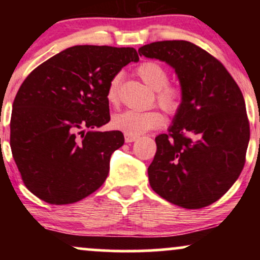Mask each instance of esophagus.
Wrapping results in <instances>:
<instances>
[{
    "mask_svg": "<svg viewBox=\"0 0 260 260\" xmlns=\"http://www.w3.org/2000/svg\"><path fill=\"white\" fill-rule=\"evenodd\" d=\"M138 139V137L137 136H133V134H128V133H124V140H126V143H132L134 140Z\"/></svg>",
    "mask_w": 260,
    "mask_h": 260,
    "instance_id": "1",
    "label": "esophagus"
}]
</instances>
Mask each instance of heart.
I'll return each mask as SVG.
<instances>
[{
  "label": "heart",
  "mask_w": 260,
  "mask_h": 260,
  "mask_svg": "<svg viewBox=\"0 0 260 260\" xmlns=\"http://www.w3.org/2000/svg\"><path fill=\"white\" fill-rule=\"evenodd\" d=\"M137 73L145 84L156 90L157 104L166 112L175 115L180 110L182 104V90L180 86L169 84V72L164 66L157 62H143L137 68ZM121 74H116L107 88V101L112 105L118 103V89H120ZM112 127L122 132L139 136L150 129L159 128L164 123V116L157 110H124L116 113L112 117Z\"/></svg>",
  "instance_id": "obj_1"
}]
</instances>
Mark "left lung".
I'll return each mask as SVG.
<instances>
[{"mask_svg":"<svg viewBox=\"0 0 260 260\" xmlns=\"http://www.w3.org/2000/svg\"><path fill=\"white\" fill-rule=\"evenodd\" d=\"M138 52L171 66L182 90L169 133L155 138L149 183L178 207L213 204L231 188L246 162L249 122L242 91L219 59L189 41H156Z\"/></svg>","mask_w":260,"mask_h":260,"instance_id":"left-lung-1","label":"left lung"}]
</instances>
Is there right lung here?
Segmentation results:
<instances>
[{
    "label": "right lung",
    "instance_id": "right-lung-1",
    "mask_svg": "<svg viewBox=\"0 0 260 260\" xmlns=\"http://www.w3.org/2000/svg\"><path fill=\"white\" fill-rule=\"evenodd\" d=\"M138 59L133 47L78 45L26 77L13 101L11 149L32 194L49 204H72L103 186L124 137L95 128L110 121L111 79Z\"/></svg>",
    "mask_w": 260,
    "mask_h": 260
}]
</instances>
